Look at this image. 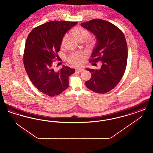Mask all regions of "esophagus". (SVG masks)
Returning <instances> with one entry per match:
<instances>
[{
    "label": "esophagus",
    "instance_id": "1",
    "mask_svg": "<svg viewBox=\"0 0 153 153\" xmlns=\"http://www.w3.org/2000/svg\"><path fill=\"white\" fill-rule=\"evenodd\" d=\"M84 71V69L82 68H77L76 69V72H82Z\"/></svg>",
    "mask_w": 153,
    "mask_h": 153
}]
</instances>
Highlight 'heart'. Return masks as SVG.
I'll return each mask as SVG.
<instances>
[{"mask_svg": "<svg viewBox=\"0 0 153 153\" xmlns=\"http://www.w3.org/2000/svg\"><path fill=\"white\" fill-rule=\"evenodd\" d=\"M72 33L73 36H75L80 42H81V41L84 42L88 38V36H89V33L87 30H86L83 27H77L74 28L72 30ZM68 38V34H65L62 38L61 42V46L63 47L65 45ZM89 44L92 45V44H94L95 41L94 39H91L89 40ZM81 56H82L81 55H79L78 54H73L69 57L68 60L72 64H73V65H80L82 62V60L80 58Z\"/></svg>", "mask_w": 153, "mask_h": 153, "instance_id": "heart-1", "label": "heart"}]
</instances>
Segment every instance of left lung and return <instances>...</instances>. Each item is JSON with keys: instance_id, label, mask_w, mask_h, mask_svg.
Listing matches in <instances>:
<instances>
[{"instance_id": "left-lung-1", "label": "left lung", "mask_w": 153, "mask_h": 153, "mask_svg": "<svg viewBox=\"0 0 153 153\" xmlns=\"http://www.w3.org/2000/svg\"><path fill=\"white\" fill-rule=\"evenodd\" d=\"M96 38V45L90 62L102 61L100 69L86 68L91 78L86 87L99 94H105L116 87L122 79L127 62L128 49L123 32L112 23L93 19L81 24Z\"/></svg>"}]
</instances>
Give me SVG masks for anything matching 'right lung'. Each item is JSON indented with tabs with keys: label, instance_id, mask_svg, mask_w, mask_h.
Returning a JSON list of instances; mask_svg holds the SVG:
<instances>
[{
	"label": "right lung",
	"instance_id": "add662e5",
	"mask_svg": "<svg viewBox=\"0 0 153 153\" xmlns=\"http://www.w3.org/2000/svg\"><path fill=\"white\" fill-rule=\"evenodd\" d=\"M77 22L53 21L33 30L27 38L23 63L30 80L41 92L49 96L60 94L69 86V77L75 69L64 65L56 71L53 60L58 57L66 33Z\"/></svg>",
	"mask_w": 153,
	"mask_h": 153
}]
</instances>
